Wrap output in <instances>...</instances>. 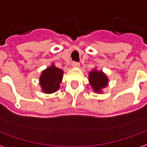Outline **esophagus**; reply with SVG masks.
I'll return each mask as SVG.
<instances>
[{"instance_id":"1","label":"esophagus","mask_w":147,"mask_h":147,"mask_svg":"<svg viewBox=\"0 0 147 147\" xmlns=\"http://www.w3.org/2000/svg\"><path fill=\"white\" fill-rule=\"evenodd\" d=\"M80 63H78V62H73V63H72V67H76V68L80 67Z\"/></svg>"}]
</instances>
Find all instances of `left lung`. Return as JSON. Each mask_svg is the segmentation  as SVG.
I'll use <instances>...</instances> for the list:
<instances>
[{"label": "left lung", "instance_id": "left-lung-1", "mask_svg": "<svg viewBox=\"0 0 147 147\" xmlns=\"http://www.w3.org/2000/svg\"><path fill=\"white\" fill-rule=\"evenodd\" d=\"M89 83L94 92L97 94L103 93V89L109 85V78L102 70H98L97 67L89 72Z\"/></svg>", "mask_w": 147, "mask_h": 147}]
</instances>
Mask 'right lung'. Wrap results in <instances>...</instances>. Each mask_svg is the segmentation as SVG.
Returning <instances> with one entry per match:
<instances>
[{
  "mask_svg": "<svg viewBox=\"0 0 147 147\" xmlns=\"http://www.w3.org/2000/svg\"><path fill=\"white\" fill-rule=\"evenodd\" d=\"M64 71L56 67L53 63L42 71L39 76V85L42 91L45 94H53L60 88L62 82Z\"/></svg>",
  "mask_w": 147,
  "mask_h": 147,
  "instance_id": "1",
  "label": "right lung"
}]
</instances>
